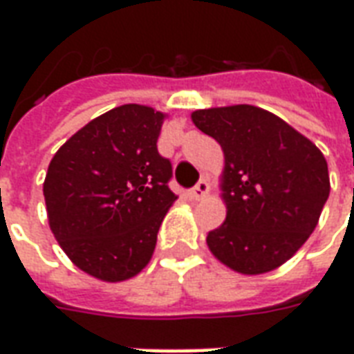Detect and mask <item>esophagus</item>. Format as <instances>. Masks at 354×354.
<instances>
[{
	"instance_id": "34e87169",
	"label": "esophagus",
	"mask_w": 354,
	"mask_h": 354,
	"mask_svg": "<svg viewBox=\"0 0 354 354\" xmlns=\"http://www.w3.org/2000/svg\"><path fill=\"white\" fill-rule=\"evenodd\" d=\"M208 189H210V185H208V182L203 178V180H199L197 182V185L195 187H192L189 192H187V195H189V199L193 201H199V199H205L208 195Z\"/></svg>"
}]
</instances>
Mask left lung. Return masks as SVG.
<instances>
[{"instance_id": "left-lung-1", "label": "left lung", "mask_w": 354, "mask_h": 354, "mask_svg": "<svg viewBox=\"0 0 354 354\" xmlns=\"http://www.w3.org/2000/svg\"><path fill=\"white\" fill-rule=\"evenodd\" d=\"M193 123L225 155V222L207 245L243 274L282 266L319 223L330 195L324 155L311 140L266 109L239 104L193 111Z\"/></svg>"}]
</instances>
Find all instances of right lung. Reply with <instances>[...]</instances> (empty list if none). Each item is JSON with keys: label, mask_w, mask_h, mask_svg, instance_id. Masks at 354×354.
Instances as JSON below:
<instances>
[{"label": "right lung", "mask_w": 354, "mask_h": 354, "mask_svg": "<svg viewBox=\"0 0 354 354\" xmlns=\"http://www.w3.org/2000/svg\"><path fill=\"white\" fill-rule=\"evenodd\" d=\"M161 111L124 104L85 124L58 149L43 195L68 258L100 281L140 273L176 195L172 162L157 149Z\"/></svg>", "instance_id": "add662e5"}]
</instances>
